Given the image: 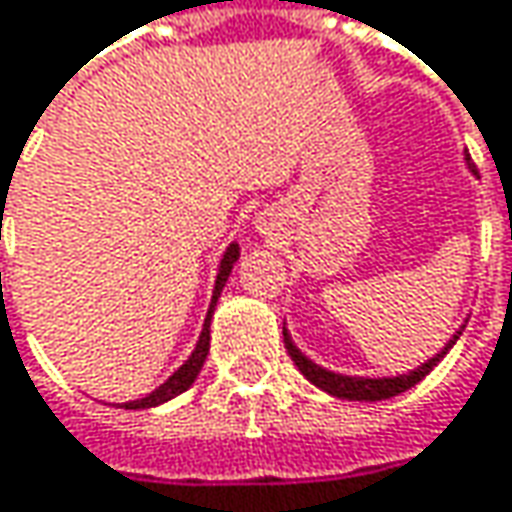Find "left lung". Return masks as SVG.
I'll list each match as a JSON object with an SVG mask.
<instances>
[{
    "label": "left lung",
    "mask_w": 512,
    "mask_h": 512,
    "mask_svg": "<svg viewBox=\"0 0 512 512\" xmlns=\"http://www.w3.org/2000/svg\"><path fill=\"white\" fill-rule=\"evenodd\" d=\"M460 332H463V326H460L455 335L449 338V344H446V347L440 349L434 358H428L425 364H420L417 370H411V373H399V376H379V379H370V376H344V373H335V370H326V367L314 364L309 355L291 341V332L282 326L285 349H288L291 361L297 364V370H300V373H303L314 387H320L323 393L338 396V399H349V402H382V399H390V396H399V393L411 390L414 384L422 382V379H425V376H428V373H431V370L446 358V352L457 344Z\"/></svg>",
    "instance_id": "obj_1"
}]
</instances>
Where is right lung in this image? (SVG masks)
<instances>
[{"mask_svg":"<svg viewBox=\"0 0 512 512\" xmlns=\"http://www.w3.org/2000/svg\"><path fill=\"white\" fill-rule=\"evenodd\" d=\"M238 256H241V250H238V244L233 241L227 250H224V256H221V265H218V276H215V288H212V303H209V311H206V317H203V329H201V338H198V344L192 349V355L165 379L157 390H151L148 396H142V399H133V402H122V408H128V411H142V408H157V405H163L168 399H174V396H180L183 390H189L195 379H198V373H201L203 361H206V355H209V323H212V311H215V303H218V297H221V291H224V285H227V276L233 274V265L238 262Z\"/></svg>","mask_w":512,"mask_h":512,"instance_id":"obj_1","label":"right lung"}]
</instances>
